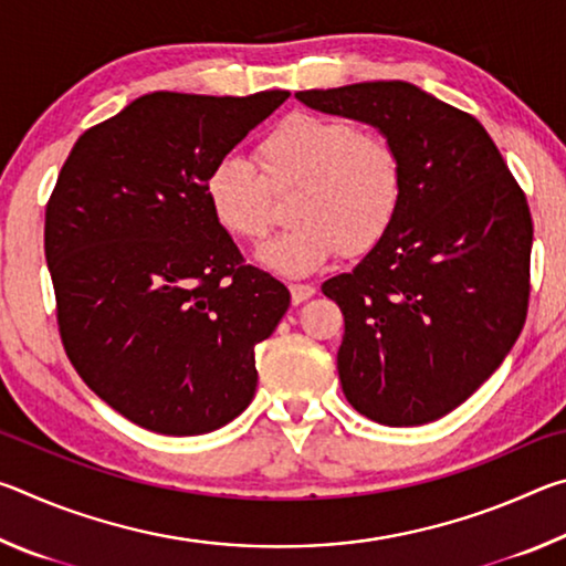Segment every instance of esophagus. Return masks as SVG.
<instances>
[{"label": "esophagus", "instance_id": "esophagus-1", "mask_svg": "<svg viewBox=\"0 0 566 566\" xmlns=\"http://www.w3.org/2000/svg\"><path fill=\"white\" fill-rule=\"evenodd\" d=\"M290 292H292V302L302 304L310 300V296L317 294V286L314 284H290Z\"/></svg>", "mask_w": 566, "mask_h": 566}]
</instances>
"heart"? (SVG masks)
<instances>
[{
	"instance_id": "b5f03b06",
	"label": "heart",
	"mask_w": 566,
	"mask_h": 566,
	"mask_svg": "<svg viewBox=\"0 0 566 566\" xmlns=\"http://www.w3.org/2000/svg\"><path fill=\"white\" fill-rule=\"evenodd\" d=\"M256 161L237 155L207 171L209 209L229 234L262 242L274 224L272 195H290L282 237L260 249V262L282 274H310L342 252H369L387 234L401 195L395 147L357 124L292 114L256 145Z\"/></svg>"
}]
</instances>
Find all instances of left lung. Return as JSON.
I'll return each instance as SVG.
<instances>
[{"mask_svg":"<svg viewBox=\"0 0 566 566\" xmlns=\"http://www.w3.org/2000/svg\"><path fill=\"white\" fill-rule=\"evenodd\" d=\"M294 97L377 127L401 165L387 234L322 284L344 314V397L387 427L444 417L494 375L524 327L534 234L524 191L472 114L415 84Z\"/></svg>","mask_w":566,"mask_h":566,"instance_id":"obj_1","label":"left lung"}]
</instances>
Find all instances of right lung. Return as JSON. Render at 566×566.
<instances>
[{
  "mask_svg": "<svg viewBox=\"0 0 566 566\" xmlns=\"http://www.w3.org/2000/svg\"><path fill=\"white\" fill-rule=\"evenodd\" d=\"M290 92H151L82 134L44 217L62 344L87 387L157 434H207L256 389L290 290L244 264L207 171Z\"/></svg>",
  "mask_w": 566,
  "mask_h": 566,
  "instance_id": "right-lung-1",
  "label": "right lung"
}]
</instances>
